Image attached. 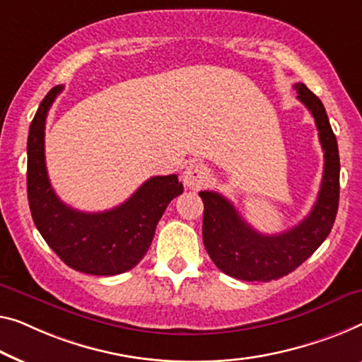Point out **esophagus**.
<instances>
[{
	"instance_id": "1",
	"label": "esophagus",
	"mask_w": 362,
	"mask_h": 362,
	"mask_svg": "<svg viewBox=\"0 0 362 362\" xmlns=\"http://www.w3.org/2000/svg\"><path fill=\"white\" fill-rule=\"evenodd\" d=\"M209 179V172L206 167L199 163H193L183 170L182 175V182L187 188H192V190H199L206 185V182Z\"/></svg>"
}]
</instances>
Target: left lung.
I'll list each match as a JSON object with an SVG mask.
<instances>
[{
	"label": "left lung",
	"instance_id": "1",
	"mask_svg": "<svg viewBox=\"0 0 362 362\" xmlns=\"http://www.w3.org/2000/svg\"><path fill=\"white\" fill-rule=\"evenodd\" d=\"M294 89L314 117L325 158L319 197L307 218L286 233L260 234L240 218L228 198L199 192L204 204V249L221 272L242 281H272L294 272L322 245L337 218L339 154L335 133L319 97L302 83H296Z\"/></svg>",
	"mask_w": 362,
	"mask_h": 362
}]
</instances>
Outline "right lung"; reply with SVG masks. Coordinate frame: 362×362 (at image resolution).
I'll use <instances>...</instances> for the list:
<instances>
[{"label": "right lung", "instance_id": "1", "mask_svg": "<svg viewBox=\"0 0 362 362\" xmlns=\"http://www.w3.org/2000/svg\"><path fill=\"white\" fill-rule=\"evenodd\" d=\"M63 90L55 86L40 102L27 138V198L35 228L69 268L112 276L146 255L167 204L183 192L177 175L151 177L125 203L109 211L83 213L53 192L45 165V120Z\"/></svg>", "mask_w": 362, "mask_h": 362}]
</instances>
